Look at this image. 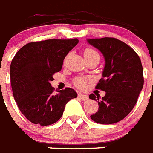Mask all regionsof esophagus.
Segmentation results:
<instances>
[{"instance_id": "esophagus-1", "label": "esophagus", "mask_w": 153, "mask_h": 153, "mask_svg": "<svg viewBox=\"0 0 153 153\" xmlns=\"http://www.w3.org/2000/svg\"><path fill=\"white\" fill-rule=\"evenodd\" d=\"M78 97H79V98H80L81 100L83 101L87 100V99H88V96H86V95H85V94H83V93H80L78 94Z\"/></svg>"}]
</instances>
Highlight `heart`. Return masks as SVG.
Instances as JSON below:
<instances>
[{
	"mask_svg": "<svg viewBox=\"0 0 153 153\" xmlns=\"http://www.w3.org/2000/svg\"><path fill=\"white\" fill-rule=\"evenodd\" d=\"M83 54H84L85 57L93 56H97L100 57V55H99L98 53L95 50L92 49V48H86L84 52H83ZM89 81H90V79L86 77H77L74 80V83L76 86H77L78 88L83 89L84 88L86 84L88 83Z\"/></svg>",
	"mask_w": 153,
	"mask_h": 153,
	"instance_id": "1",
	"label": "heart"
}]
</instances>
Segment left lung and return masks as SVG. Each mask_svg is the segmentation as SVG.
Segmentation results:
<instances>
[{
    "label": "left lung",
    "instance_id": "obj_1",
    "mask_svg": "<svg viewBox=\"0 0 153 153\" xmlns=\"http://www.w3.org/2000/svg\"><path fill=\"white\" fill-rule=\"evenodd\" d=\"M87 42L105 58L102 78L96 89L105 91L106 94L100 100L93 93L89 96L99 105L98 111L90 117L97 123H116L132 111L143 89L141 60L132 47L117 38L88 39Z\"/></svg>",
    "mask_w": 153,
    "mask_h": 153
}]
</instances>
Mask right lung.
Wrapping results in <instances>:
<instances>
[{
  "instance_id": "1",
  "label": "right lung",
  "mask_w": 153,
  "mask_h": 153,
  "mask_svg": "<svg viewBox=\"0 0 153 153\" xmlns=\"http://www.w3.org/2000/svg\"><path fill=\"white\" fill-rule=\"evenodd\" d=\"M78 42L76 38L30 42L13 58L10 76L13 98L30 122L40 126L55 123L62 117L66 104L77 97L75 90L69 87L54 93L50 83Z\"/></svg>"
}]
</instances>
